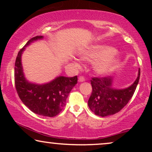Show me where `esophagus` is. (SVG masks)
<instances>
[{"instance_id":"34e87169","label":"esophagus","mask_w":152,"mask_h":152,"mask_svg":"<svg viewBox=\"0 0 152 152\" xmlns=\"http://www.w3.org/2000/svg\"><path fill=\"white\" fill-rule=\"evenodd\" d=\"M84 81H85V78L84 77H82V76L79 77V78H78L79 82H84Z\"/></svg>"}]
</instances>
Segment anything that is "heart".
Wrapping results in <instances>:
<instances>
[{
	"label": "heart",
	"mask_w": 152,
	"mask_h": 152,
	"mask_svg": "<svg viewBox=\"0 0 152 152\" xmlns=\"http://www.w3.org/2000/svg\"><path fill=\"white\" fill-rule=\"evenodd\" d=\"M114 48L104 44L91 45L80 52V56L83 60L95 62L93 70L100 75L111 73L120 64V59Z\"/></svg>",
	"instance_id": "b5f03b06"
}]
</instances>
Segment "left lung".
<instances>
[{"instance_id": "1", "label": "left lung", "mask_w": 152, "mask_h": 152, "mask_svg": "<svg viewBox=\"0 0 152 152\" xmlns=\"http://www.w3.org/2000/svg\"><path fill=\"white\" fill-rule=\"evenodd\" d=\"M140 75L139 68L135 82L125 88H115L111 77H93L91 80L92 93L88 101L89 109L95 115L106 117L119 112L132 98L138 84Z\"/></svg>"}]
</instances>
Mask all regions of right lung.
<instances>
[{
	"label": "right lung",
	"mask_w": 152,
	"mask_h": 152,
	"mask_svg": "<svg viewBox=\"0 0 152 152\" xmlns=\"http://www.w3.org/2000/svg\"><path fill=\"white\" fill-rule=\"evenodd\" d=\"M43 39V36L33 37L18 52L14 67V81L20 100L29 109L38 115L54 117L65 107L68 95L77 82V77L59 76L42 84L30 82L27 80L23 69L22 54L27 46Z\"/></svg>",
	"instance_id": "1"
}]
</instances>
